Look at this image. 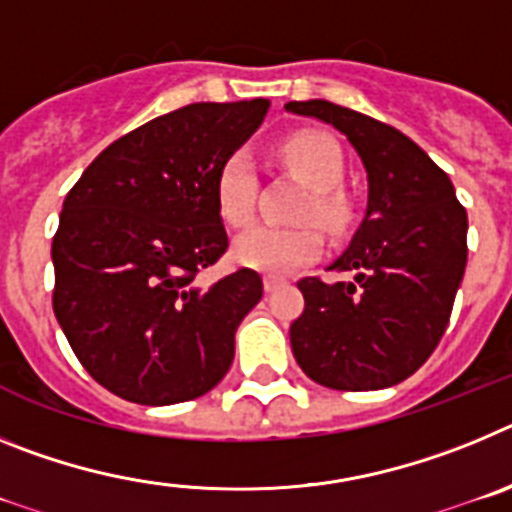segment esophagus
Masks as SVG:
<instances>
[{"instance_id":"1","label":"esophagus","mask_w":512,"mask_h":512,"mask_svg":"<svg viewBox=\"0 0 512 512\" xmlns=\"http://www.w3.org/2000/svg\"><path fill=\"white\" fill-rule=\"evenodd\" d=\"M282 284H284V279H279V277H266L264 279V289H266V292H274V289L282 287Z\"/></svg>"}]
</instances>
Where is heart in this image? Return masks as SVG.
<instances>
[{"label":"heart","mask_w":512,"mask_h":512,"mask_svg":"<svg viewBox=\"0 0 512 512\" xmlns=\"http://www.w3.org/2000/svg\"><path fill=\"white\" fill-rule=\"evenodd\" d=\"M282 156L315 189L305 217H315L328 230H341L348 220L346 202L336 194L343 179V156L328 135L297 133L284 140ZM259 176L248 151H233L217 169L215 202L225 223L243 225L256 205ZM323 241L312 228H279L253 223L235 235V261L266 274H289L318 259Z\"/></svg>","instance_id":"b5f03b06"}]
</instances>
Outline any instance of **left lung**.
<instances>
[{
  "label": "left lung",
  "mask_w": 512,
  "mask_h": 512,
  "mask_svg": "<svg viewBox=\"0 0 512 512\" xmlns=\"http://www.w3.org/2000/svg\"><path fill=\"white\" fill-rule=\"evenodd\" d=\"M284 110L333 125L366 171L364 220L328 266L354 279L297 282L305 312L289 328L292 354L330 390H384L418 372L441 341L467 266V210L400 130L325 99Z\"/></svg>",
  "instance_id": "obj_1"
}]
</instances>
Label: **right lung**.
<instances>
[{"label":"right lung","instance_id":"obj_1","mask_svg":"<svg viewBox=\"0 0 512 512\" xmlns=\"http://www.w3.org/2000/svg\"><path fill=\"white\" fill-rule=\"evenodd\" d=\"M269 102H197L122 135L81 174L53 238V312L76 359L138 405H174L228 374L235 330L264 295L253 269L210 287L228 248L215 202L225 158Z\"/></svg>","mask_w":512,"mask_h":512}]
</instances>
